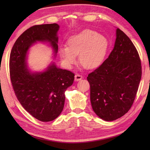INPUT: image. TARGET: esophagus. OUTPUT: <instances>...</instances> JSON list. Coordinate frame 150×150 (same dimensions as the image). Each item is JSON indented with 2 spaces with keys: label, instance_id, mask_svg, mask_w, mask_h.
<instances>
[{
  "label": "esophagus",
  "instance_id": "34e87169",
  "mask_svg": "<svg viewBox=\"0 0 150 150\" xmlns=\"http://www.w3.org/2000/svg\"><path fill=\"white\" fill-rule=\"evenodd\" d=\"M83 79V76H81L80 74H76L75 76H74V79H75L76 81H80L81 79Z\"/></svg>",
  "mask_w": 150,
  "mask_h": 150
}]
</instances>
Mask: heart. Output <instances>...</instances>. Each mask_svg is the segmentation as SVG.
Segmentation results:
<instances>
[{
    "mask_svg": "<svg viewBox=\"0 0 150 150\" xmlns=\"http://www.w3.org/2000/svg\"><path fill=\"white\" fill-rule=\"evenodd\" d=\"M67 46L60 47L59 54L62 62L71 67L79 53L80 64L86 69H93L101 64L108 52L110 43L105 36L97 32L84 29L71 35Z\"/></svg>",
    "mask_w": 150,
    "mask_h": 150,
    "instance_id": "b5f03b06",
    "label": "heart"
}]
</instances>
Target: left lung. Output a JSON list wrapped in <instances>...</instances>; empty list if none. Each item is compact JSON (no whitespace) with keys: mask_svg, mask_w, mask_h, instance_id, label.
<instances>
[{"mask_svg":"<svg viewBox=\"0 0 150 150\" xmlns=\"http://www.w3.org/2000/svg\"><path fill=\"white\" fill-rule=\"evenodd\" d=\"M141 78L137 50L128 36L117 28L110 56L87 77L94 112L106 121L125 115L133 103Z\"/></svg>","mask_w":150,"mask_h":150,"instance_id":"obj_1","label":"left lung"}]
</instances>
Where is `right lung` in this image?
<instances>
[{
	"label": "right lung",
	"instance_id": "add662e5",
	"mask_svg": "<svg viewBox=\"0 0 150 150\" xmlns=\"http://www.w3.org/2000/svg\"><path fill=\"white\" fill-rule=\"evenodd\" d=\"M57 24L38 25L24 32L13 46L10 55V76L18 100L37 120L49 122L60 115L64 108L65 92L74 79L72 72L57 67L51 62L42 71H32L28 66L30 48L38 42L48 43L58 51Z\"/></svg>",
	"mask_w": 150,
	"mask_h": 150
}]
</instances>
